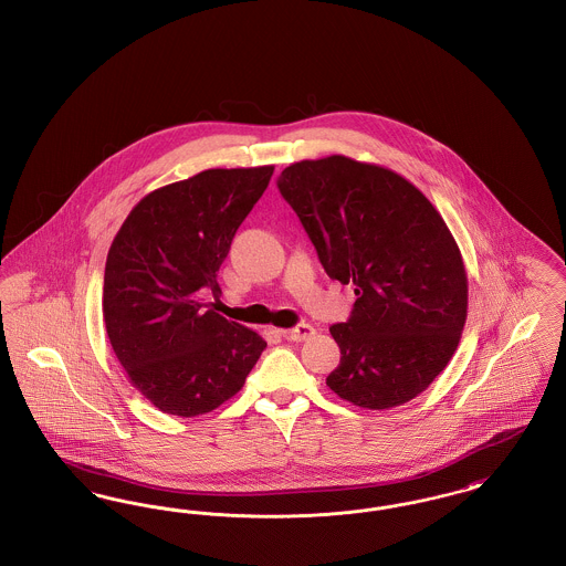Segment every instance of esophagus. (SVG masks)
Returning <instances> with one entry per match:
<instances>
[{
    "instance_id": "obj_1",
    "label": "esophagus",
    "mask_w": 566,
    "mask_h": 566,
    "mask_svg": "<svg viewBox=\"0 0 566 566\" xmlns=\"http://www.w3.org/2000/svg\"><path fill=\"white\" fill-rule=\"evenodd\" d=\"M314 333H316V328H314L312 324H298L295 328H284V331H280V335H282L284 339H289V342H305V339H310Z\"/></svg>"
}]
</instances>
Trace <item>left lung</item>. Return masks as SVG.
<instances>
[{
  "label": "left lung",
  "instance_id": "obj_1",
  "mask_svg": "<svg viewBox=\"0 0 566 566\" xmlns=\"http://www.w3.org/2000/svg\"><path fill=\"white\" fill-rule=\"evenodd\" d=\"M277 189L328 277L354 284L348 323L331 326L342 360L326 386L365 409L411 401L446 369L467 321L448 224L403 176L344 155L293 163Z\"/></svg>",
  "mask_w": 566,
  "mask_h": 566
}]
</instances>
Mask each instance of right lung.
Here are the masks:
<instances>
[{"label": "right lung", "mask_w": 566, "mask_h": 566, "mask_svg": "<svg viewBox=\"0 0 566 566\" xmlns=\"http://www.w3.org/2000/svg\"><path fill=\"white\" fill-rule=\"evenodd\" d=\"M273 165L206 169L148 192L109 245L104 323L135 388L163 413H208L242 390L268 342L216 314V271Z\"/></svg>", "instance_id": "add662e5"}]
</instances>
